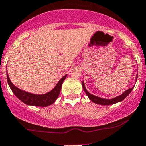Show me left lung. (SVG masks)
Returning a JSON list of instances; mask_svg holds the SVG:
<instances>
[{
    "mask_svg": "<svg viewBox=\"0 0 146 146\" xmlns=\"http://www.w3.org/2000/svg\"><path fill=\"white\" fill-rule=\"evenodd\" d=\"M137 78H138V75L136 76V81H137ZM82 88H83L84 91H85V92L86 93V95H88L89 99L92 102H93L94 103H96V104H101V105H110V104H115V103L119 102H121L123 100H124L125 98L129 95V93L131 92L132 90H133V88H134V86H133L131 88H129V89H128L127 90L125 91L123 94L116 97V98H112V99H104V98H99V97H97L95 96V95H92V94L90 93V92L87 90L86 88H85L83 82H82Z\"/></svg>",
    "mask_w": 146,
    "mask_h": 146,
    "instance_id": "obj_1",
    "label": "left lung"
}]
</instances>
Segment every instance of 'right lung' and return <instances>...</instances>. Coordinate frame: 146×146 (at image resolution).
<instances>
[{
	"instance_id": "add662e5",
	"label": "right lung",
	"mask_w": 146,
	"mask_h": 146,
	"mask_svg": "<svg viewBox=\"0 0 146 146\" xmlns=\"http://www.w3.org/2000/svg\"><path fill=\"white\" fill-rule=\"evenodd\" d=\"M66 76H67V75H66L62 78H61V80L56 84L55 88L50 92L44 94V95H35V94L22 90L19 89L18 88L15 86L13 82L10 81L9 77H8V72H7L8 83L15 95L25 104H27V105L36 106V107H47V106L52 104L56 101V100L59 95L63 82L66 79Z\"/></svg>"
}]
</instances>
